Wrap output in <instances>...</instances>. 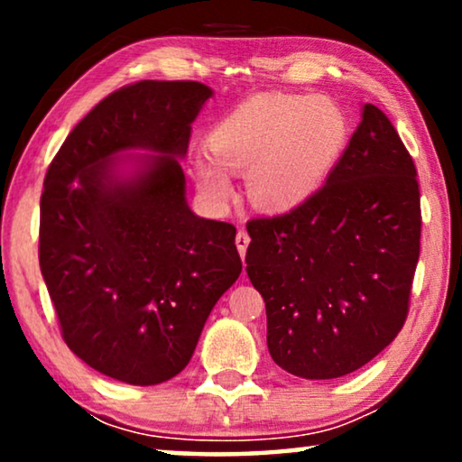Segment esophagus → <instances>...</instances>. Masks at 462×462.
<instances>
[{"mask_svg":"<svg viewBox=\"0 0 462 462\" xmlns=\"http://www.w3.org/2000/svg\"><path fill=\"white\" fill-rule=\"evenodd\" d=\"M248 244H250L248 233H245L244 229H239L237 236H236V245H237L239 256H242V258H245V250H248Z\"/></svg>","mask_w":462,"mask_h":462,"instance_id":"34e87169","label":"esophagus"}]
</instances>
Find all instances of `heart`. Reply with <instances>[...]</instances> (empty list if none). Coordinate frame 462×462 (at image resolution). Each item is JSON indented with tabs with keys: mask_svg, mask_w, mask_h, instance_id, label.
Wrapping results in <instances>:
<instances>
[{
	"mask_svg": "<svg viewBox=\"0 0 462 462\" xmlns=\"http://www.w3.org/2000/svg\"><path fill=\"white\" fill-rule=\"evenodd\" d=\"M349 138V122L328 97L263 94L244 100L212 125L210 155L193 157L199 191L212 204L233 198L229 174H245L252 204L290 212L324 187Z\"/></svg>",
	"mask_w": 462,
	"mask_h": 462,
	"instance_id": "1",
	"label": "heart"
}]
</instances>
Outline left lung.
Wrapping results in <instances>:
<instances>
[{"label": "left lung", "instance_id": "8db88e82", "mask_svg": "<svg viewBox=\"0 0 462 462\" xmlns=\"http://www.w3.org/2000/svg\"><path fill=\"white\" fill-rule=\"evenodd\" d=\"M245 229V271L282 370L309 381L351 374L402 330L420 195L412 157L378 106H362L349 147L307 204Z\"/></svg>", "mask_w": 462, "mask_h": 462}]
</instances>
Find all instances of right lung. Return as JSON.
I'll list each match as a JSON object with an SVG mask.
<instances>
[{
  "mask_svg": "<svg viewBox=\"0 0 462 462\" xmlns=\"http://www.w3.org/2000/svg\"><path fill=\"white\" fill-rule=\"evenodd\" d=\"M212 88L144 79L75 125L42 193L40 267L81 362L149 387L182 372L242 273L236 226L187 204L180 160Z\"/></svg>",
  "mask_w": 462,
  "mask_h": 462,
  "instance_id": "1",
  "label": "right lung"
}]
</instances>
